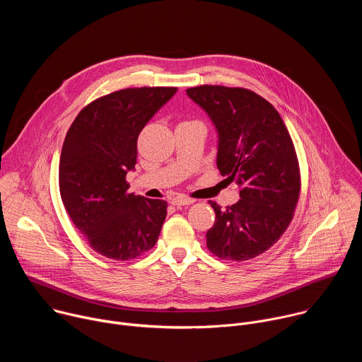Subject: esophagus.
Returning a JSON list of instances; mask_svg holds the SVG:
<instances>
[{
  "label": "esophagus",
  "instance_id": "34e87169",
  "mask_svg": "<svg viewBox=\"0 0 362 362\" xmlns=\"http://www.w3.org/2000/svg\"><path fill=\"white\" fill-rule=\"evenodd\" d=\"M194 203V199L186 197V196H176L172 199V204L175 206H185V204H192Z\"/></svg>",
  "mask_w": 362,
  "mask_h": 362
}]
</instances>
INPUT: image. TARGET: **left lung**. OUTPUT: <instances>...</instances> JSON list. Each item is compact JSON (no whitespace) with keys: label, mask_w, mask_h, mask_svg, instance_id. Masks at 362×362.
<instances>
[{"label":"left lung","mask_w":362,"mask_h":362,"mask_svg":"<svg viewBox=\"0 0 362 362\" xmlns=\"http://www.w3.org/2000/svg\"><path fill=\"white\" fill-rule=\"evenodd\" d=\"M186 93L216 129L221 175L240 187V199L226 209L209 202L216 219L206 245L221 259H252L293 218L300 176L292 139L275 107L250 90L199 86Z\"/></svg>","instance_id":"8db88e82"}]
</instances>
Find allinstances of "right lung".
Instances as JSON below:
<instances>
[{
	"mask_svg": "<svg viewBox=\"0 0 362 362\" xmlns=\"http://www.w3.org/2000/svg\"><path fill=\"white\" fill-rule=\"evenodd\" d=\"M176 87L124 88L86 106L70 126L60 158L59 182L74 226L100 255L129 261L158 242L168 203L129 193L137 137Z\"/></svg>",
	"mask_w": 362,
	"mask_h": 362,
	"instance_id": "add662e5",
	"label": "right lung"
}]
</instances>
